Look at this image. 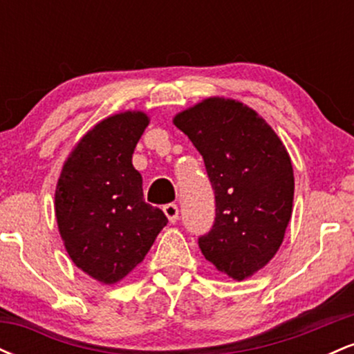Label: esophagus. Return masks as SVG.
Returning <instances> with one entry per match:
<instances>
[{
  "label": "esophagus",
  "mask_w": 354,
  "mask_h": 354,
  "mask_svg": "<svg viewBox=\"0 0 354 354\" xmlns=\"http://www.w3.org/2000/svg\"><path fill=\"white\" fill-rule=\"evenodd\" d=\"M163 211H165L166 216H168L169 223H176L178 221V214H180V211H178V206L174 205V203H168V205H165Z\"/></svg>",
  "instance_id": "obj_1"
}]
</instances>
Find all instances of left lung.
<instances>
[{
	"instance_id": "1",
	"label": "left lung",
	"mask_w": 354,
	"mask_h": 354,
	"mask_svg": "<svg viewBox=\"0 0 354 354\" xmlns=\"http://www.w3.org/2000/svg\"><path fill=\"white\" fill-rule=\"evenodd\" d=\"M205 160L216 218L198 239L203 256L243 281L265 268L281 246L293 213L291 158L254 109L231 98L203 100L173 118Z\"/></svg>"
}]
</instances>
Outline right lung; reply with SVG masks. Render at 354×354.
Returning a JSON list of instances; mask_svg holds the SVG:
<instances>
[{
	"instance_id": "right-lung-1",
	"label": "right lung",
	"mask_w": 354,
	"mask_h": 354,
	"mask_svg": "<svg viewBox=\"0 0 354 354\" xmlns=\"http://www.w3.org/2000/svg\"><path fill=\"white\" fill-rule=\"evenodd\" d=\"M149 123L143 111L104 118L64 161L55 213L64 248L81 271L115 284L145 259L168 218L145 203L133 153Z\"/></svg>"
}]
</instances>
